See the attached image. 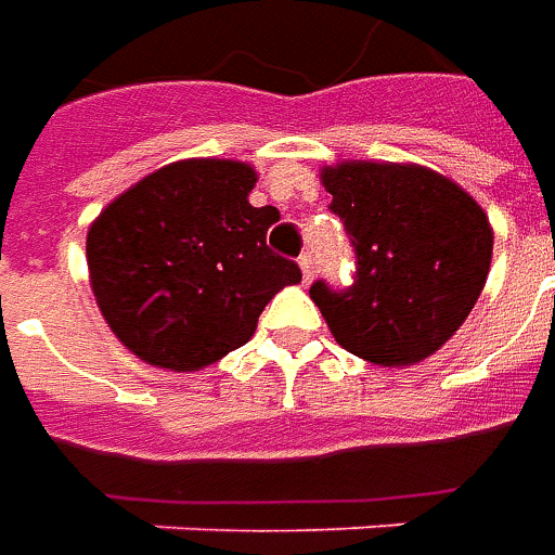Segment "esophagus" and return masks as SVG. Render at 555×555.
<instances>
[{"mask_svg":"<svg viewBox=\"0 0 555 555\" xmlns=\"http://www.w3.org/2000/svg\"><path fill=\"white\" fill-rule=\"evenodd\" d=\"M300 270H302V282H312L314 261H312V255H309V253L300 255Z\"/></svg>","mask_w":555,"mask_h":555,"instance_id":"esophagus-1","label":"esophagus"}]
</instances>
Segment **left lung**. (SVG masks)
<instances>
[{
	"instance_id": "left-lung-1",
	"label": "left lung",
	"mask_w": 555,
	"mask_h": 555,
	"mask_svg": "<svg viewBox=\"0 0 555 555\" xmlns=\"http://www.w3.org/2000/svg\"><path fill=\"white\" fill-rule=\"evenodd\" d=\"M357 249L348 291L309 297L345 350L401 369L428 360L473 312L488 282L493 229L464 186L416 163L345 159L321 169Z\"/></svg>"
}]
</instances>
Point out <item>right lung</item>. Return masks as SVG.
Segmentation results:
<instances>
[{
	"mask_svg": "<svg viewBox=\"0 0 555 555\" xmlns=\"http://www.w3.org/2000/svg\"><path fill=\"white\" fill-rule=\"evenodd\" d=\"M249 163L178 159L103 207L86 237L103 321L139 360L198 372L253 338L300 267L267 249L276 207H253Z\"/></svg>",
	"mask_w": 555,
	"mask_h": 555,
	"instance_id": "add662e5",
	"label": "right lung"
}]
</instances>
